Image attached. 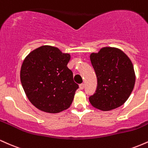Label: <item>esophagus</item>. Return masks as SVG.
Listing matches in <instances>:
<instances>
[{
	"instance_id": "1",
	"label": "esophagus",
	"mask_w": 148,
	"mask_h": 148,
	"mask_svg": "<svg viewBox=\"0 0 148 148\" xmlns=\"http://www.w3.org/2000/svg\"><path fill=\"white\" fill-rule=\"evenodd\" d=\"M79 88L81 90H83L84 88V84H81L79 85Z\"/></svg>"
}]
</instances>
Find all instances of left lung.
I'll return each mask as SVG.
<instances>
[{"label":"left lung","mask_w":148,"mask_h":148,"mask_svg":"<svg viewBox=\"0 0 148 148\" xmlns=\"http://www.w3.org/2000/svg\"><path fill=\"white\" fill-rule=\"evenodd\" d=\"M90 57L97 79V89L89 97L90 102L102 111L122 106L135 84L132 61L121 50L112 47H104L97 53H91Z\"/></svg>","instance_id":"8db88e82"}]
</instances>
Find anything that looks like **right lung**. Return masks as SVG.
I'll return each mask as SVG.
<instances>
[{"label": "right lung", "instance_id": "right-lung-1", "mask_svg": "<svg viewBox=\"0 0 148 148\" xmlns=\"http://www.w3.org/2000/svg\"><path fill=\"white\" fill-rule=\"evenodd\" d=\"M70 55L42 46L30 53L21 69V82L30 101L38 109L56 113L72 104L79 85L67 67Z\"/></svg>", "mask_w": 148, "mask_h": 148}]
</instances>
